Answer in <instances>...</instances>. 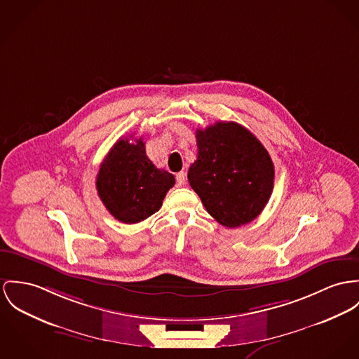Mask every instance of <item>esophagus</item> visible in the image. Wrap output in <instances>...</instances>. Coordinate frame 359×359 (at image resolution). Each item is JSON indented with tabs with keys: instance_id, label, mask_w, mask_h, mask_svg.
<instances>
[{
	"instance_id": "34e87169",
	"label": "esophagus",
	"mask_w": 359,
	"mask_h": 359,
	"mask_svg": "<svg viewBox=\"0 0 359 359\" xmlns=\"http://www.w3.org/2000/svg\"><path fill=\"white\" fill-rule=\"evenodd\" d=\"M176 183H177V186H184V183H186V173L184 172L176 173Z\"/></svg>"
}]
</instances>
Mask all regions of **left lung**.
<instances>
[{
  "mask_svg": "<svg viewBox=\"0 0 359 359\" xmlns=\"http://www.w3.org/2000/svg\"><path fill=\"white\" fill-rule=\"evenodd\" d=\"M198 158L189 182L208 213L226 228L257 219L266 206L275 166L262 143L235 121L196 130Z\"/></svg>",
  "mask_w": 359,
  "mask_h": 359,
  "instance_id": "obj_1",
  "label": "left lung"
}]
</instances>
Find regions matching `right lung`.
Segmentation results:
<instances>
[{
	"instance_id": "obj_1",
	"label": "right lung",
	"mask_w": 359,
	"mask_h": 359,
	"mask_svg": "<svg viewBox=\"0 0 359 359\" xmlns=\"http://www.w3.org/2000/svg\"><path fill=\"white\" fill-rule=\"evenodd\" d=\"M120 138L111 149L97 175V191L116 220L135 224L160 210L172 173L158 169L146 156L143 139Z\"/></svg>"
}]
</instances>
